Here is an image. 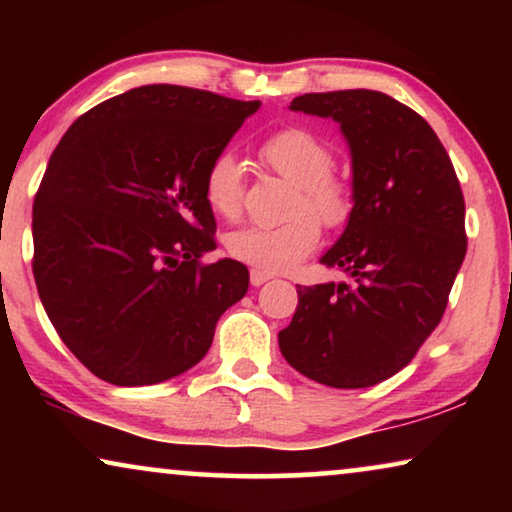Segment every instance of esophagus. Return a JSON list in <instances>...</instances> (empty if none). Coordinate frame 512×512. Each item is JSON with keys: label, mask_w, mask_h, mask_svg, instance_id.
Listing matches in <instances>:
<instances>
[{"label": "esophagus", "mask_w": 512, "mask_h": 512, "mask_svg": "<svg viewBox=\"0 0 512 512\" xmlns=\"http://www.w3.org/2000/svg\"><path fill=\"white\" fill-rule=\"evenodd\" d=\"M249 279H251V286H263L270 279V275H268V272H263V270H251Z\"/></svg>", "instance_id": "34e87169"}]
</instances>
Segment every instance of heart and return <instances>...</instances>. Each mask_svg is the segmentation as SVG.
Here are the masks:
<instances>
[{
    "instance_id": "1",
    "label": "heart",
    "mask_w": 512,
    "mask_h": 512,
    "mask_svg": "<svg viewBox=\"0 0 512 512\" xmlns=\"http://www.w3.org/2000/svg\"><path fill=\"white\" fill-rule=\"evenodd\" d=\"M258 156L279 177L291 181V219L279 226H244L226 237L228 254L263 272H284L310 256L319 244V224L345 226L352 216V188L335 177L333 149L307 128H284L265 137ZM205 200L214 214L235 219L242 209V165L235 153L221 151L205 172Z\"/></svg>"
}]
</instances>
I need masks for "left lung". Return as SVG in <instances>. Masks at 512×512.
Wrapping results in <instances>:
<instances>
[{
    "instance_id": "8db88e82",
    "label": "left lung",
    "mask_w": 512,
    "mask_h": 512,
    "mask_svg": "<svg viewBox=\"0 0 512 512\" xmlns=\"http://www.w3.org/2000/svg\"><path fill=\"white\" fill-rule=\"evenodd\" d=\"M289 109L333 118L349 146L354 209L319 263L352 282L298 286L279 349L326 387H373L408 366L443 319L466 256L464 195L431 125L394 97L307 93Z\"/></svg>"
}]
</instances>
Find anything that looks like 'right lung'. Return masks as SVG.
I'll use <instances>...</instances> for the list:
<instances>
[{"instance_id":"obj_1","label":"right lung","mask_w":512,"mask_h":512,"mask_svg":"<svg viewBox=\"0 0 512 512\" xmlns=\"http://www.w3.org/2000/svg\"><path fill=\"white\" fill-rule=\"evenodd\" d=\"M261 102L142 86L76 118L32 209L34 282L62 342L116 387L193 368L249 289L216 249L205 172Z\"/></svg>"}]
</instances>
